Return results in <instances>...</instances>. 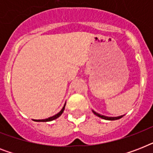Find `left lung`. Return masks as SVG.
Instances as JSON below:
<instances>
[{"mask_svg": "<svg viewBox=\"0 0 153 153\" xmlns=\"http://www.w3.org/2000/svg\"><path fill=\"white\" fill-rule=\"evenodd\" d=\"M93 113L95 115H97L98 117H101L102 119H105V120H109V121H114V120H117V119H120L121 117H122V116H120V117H105V116H102V115H100V114H97L96 112H94L93 110Z\"/></svg>", "mask_w": 153, "mask_h": 153, "instance_id": "obj_1", "label": "left lung"}]
</instances>
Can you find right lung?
Here are the masks:
<instances>
[{
    "instance_id": "right-lung-1",
    "label": "right lung",
    "mask_w": 153,
    "mask_h": 153,
    "mask_svg": "<svg viewBox=\"0 0 153 153\" xmlns=\"http://www.w3.org/2000/svg\"><path fill=\"white\" fill-rule=\"evenodd\" d=\"M64 109H65V105H64V106L62 107V109H61V111H60L59 113H58L57 114L54 115V116L51 117H48V118H47V119H44V120H34V121H53V120H55V119L58 118V117H59L60 115L62 114V112H63Z\"/></svg>"
}]
</instances>
